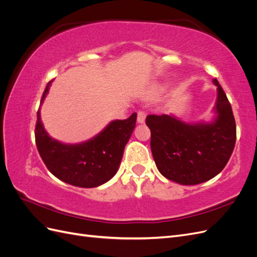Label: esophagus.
<instances>
[{
    "instance_id": "34e87169",
    "label": "esophagus",
    "mask_w": 257,
    "mask_h": 257,
    "mask_svg": "<svg viewBox=\"0 0 257 257\" xmlns=\"http://www.w3.org/2000/svg\"><path fill=\"white\" fill-rule=\"evenodd\" d=\"M146 120V112L143 110L137 111V121L138 123H144Z\"/></svg>"
}]
</instances>
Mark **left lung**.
<instances>
[{
    "instance_id": "obj_1",
    "label": "left lung",
    "mask_w": 257,
    "mask_h": 257,
    "mask_svg": "<svg viewBox=\"0 0 257 257\" xmlns=\"http://www.w3.org/2000/svg\"><path fill=\"white\" fill-rule=\"evenodd\" d=\"M216 116L211 123L189 124L168 114H149L151 151L159 172L169 180L194 185L210 180L226 166L236 144V122L216 78Z\"/></svg>"
}]
</instances>
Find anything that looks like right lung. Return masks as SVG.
I'll use <instances>...</instances> for the list:
<instances>
[{"instance_id":"right-lung-1","label":"right lung","mask_w":257,"mask_h":257,"mask_svg":"<svg viewBox=\"0 0 257 257\" xmlns=\"http://www.w3.org/2000/svg\"><path fill=\"white\" fill-rule=\"evenodd\" d=\"M51 81L45 89L41 104ZM136 119L137 114L133 113L125 120L110 122L88 142L65 145L51 138L45 131L38 109L35 126L37 150L46 167L60 180L80 188H95L115 175L124 148L135 128Z\"/></svg>"}]
</instances>
